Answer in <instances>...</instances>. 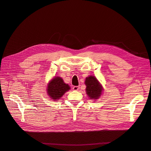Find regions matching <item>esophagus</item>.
I'll list each match as a JSON object with an SVG mask.
<instances>
[{"instance_id": "1", "label": "esophagus", "mask_w": 151, "mask_h": 151, "mask_svg": "<svg viewBox=\"0 0 151 151\" xmlns=\"http://www.w3.org/2000/svg\"><path fill=\"white\" fill-rule=\"evenodd\" d=\"M73 89L74 91H78L79 89V86H74L73 87Z\"/></svg>"}]
</instances>
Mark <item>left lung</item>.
I'll use <instances>...</instances> for the list:
<instances>
[{
	"label": "left lung",
	"mask_w": 151,
	"mask_h": 151,
	"mask_svg": "<svg viewBox=\"0 0 151 151\" xmlns=\"http://www.w3.org/2000/svg\"><path fill=\"white\" fill-rule=\"evenodd\" d=\"M85 84L86 86V94L89 99L96 100L98 99L103 93V87L99 82L93 76H90L86 78Z\"/></svg>",
	"instance_id": "1"
}]
</instances>
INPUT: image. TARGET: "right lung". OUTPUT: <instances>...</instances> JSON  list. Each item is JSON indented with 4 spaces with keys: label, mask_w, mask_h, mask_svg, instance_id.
<instances>
[{
    "label": "right lung",
    "mask_w": 151,
    "mask_h": 151,
    "mask_svg": "<svg viewBox=\"0 0 151 151\" xmlns=\"http://www.w3.org/2000/svg\"><path fill=\"white\" fill-rule=\"evenodd\" d=\"M70 89V86L63 82L62 77H55L50 81L47 86V93L53 100L60 99L67 91Z\"/></svg>",
    "instance_id": "obj_1"
}]
</instances>
